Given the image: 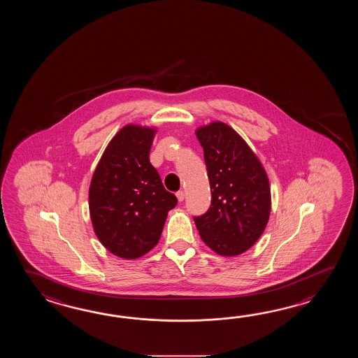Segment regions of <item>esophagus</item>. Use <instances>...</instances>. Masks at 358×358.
<instances>
[{
  "mask_svg": "<svg viewBox=\"0 0 358 358\" xmlns=\"http://www.w3.org/2000/svg\"><path fill=\"white\" fill-rule=\"evenodd\" d=\"M176 198H178V201H179V202H182V201H184V198H185V194H184V192H182V190H179V192H176Z\"/></svg>",
  "mask_w": 358,
  "mask_h": 358,
  "instance_id": "34e87169",
  "label": "esophagus"
}]
</instances>
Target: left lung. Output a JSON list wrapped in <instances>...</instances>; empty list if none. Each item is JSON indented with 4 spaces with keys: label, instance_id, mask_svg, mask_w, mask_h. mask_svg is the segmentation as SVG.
Returning a JSON list of instances; mask_svg holds the SVG:
<instances>
[{
    "label": "left lung",
    "instance_id": "left-lung-1",
    "mask_svg": "<svg viewBox=\"0 0 358 358\" xmlns=\"http://www.w3.org/2000/svg\"><path fill=\"white\" fill-rule=\"evenodd\" d=\"M203 148L211 206L194 216L199 236L221 256L251 248L266 227L271 198L266 173L236 130L221 122L196 131Z\"/></svg>",
    "mask_w": 358,
    "mask_h": 358
}]
</instances>
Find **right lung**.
<instances>
[{
    "instance_id": "obj_1",
    "label": "right lung",
    "mask_w": 358,
    "mask_h": 358,
    "mask_svg": "<svg viewBox=\"0 0 358 358\" xmlns=\"http://www.w3.org/2000/svg\"><path fill=\"white\" fill-rule=\"evenodd\" d=\"M155 129L124 127L105 150L92 178L90 213L94 233L108 251L138 259L160 239L178 199L164 188L150 162Z\"/></svg>"
}]
</instances>
